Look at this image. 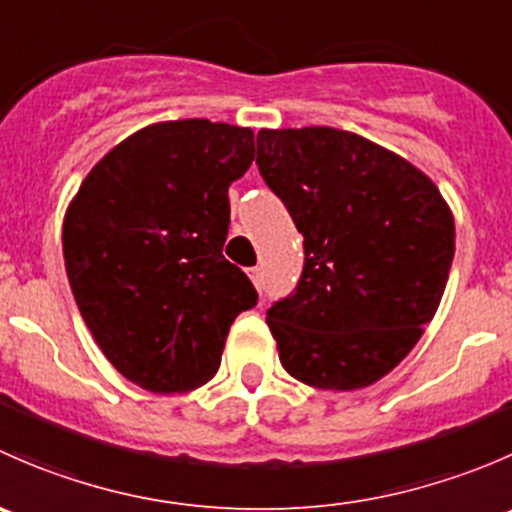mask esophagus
<instances>
[{"label":"esophagus","instance_id":"34e87169","mask_svg":"<svg viewBox=\"0 0 512 512\" xmlns=\"http://www.w3.org/2000/svg\"><path fill=\"white\" fill-rule=\"evenodd\" d=\"M250 280L255 282L257 287L262 285V267H252V270H250Z\"/></svg>","mask_w":512,"mask_h":512}]
</instances>
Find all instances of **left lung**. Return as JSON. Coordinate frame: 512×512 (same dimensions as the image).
I'll return each instance as SVG.
<instances>
[{
  "label": "left lung",
  "mask_w": 512,
  "mask_h": 512,
  "mask_svg": "<svg viewBox=\"0 0 512 512\" xmlns=\"http://www.w3.org/2000/svg\"><path fill=\"white\" fill-rule=\"evenodd\" d=\"M257 168L304 235L297 289L267 309L282 366L314 389L376 384L441 304L451 208L423 170L339 128H262Z\"/></svg>",
  "instance_id": "8db88e82"
}]
</instances>
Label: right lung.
<instances>
[{
  "mask_svg": "<svg viewBox=\"0 0 512 512\" xmlns=\"http://www.w3.org/2000/svg\"><path fill=\"white\" fill-rule=\"evenodd\" d=\"M252 160L250 128L153 123L98 160L66 208L64 262L81 317L141 389L183 394L213 379L230 324L257 304L223 257L227 188Z\"/></svg>",
  "mask_w": 512,
  "mask_h": 512,
  "instance_id": "right-lung-1",
  "label": "right lung"
}]
</instances>
